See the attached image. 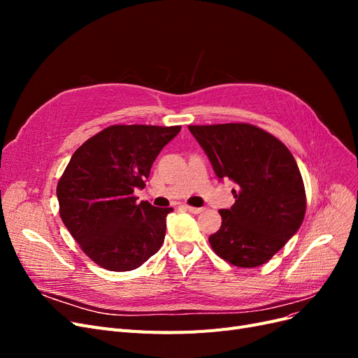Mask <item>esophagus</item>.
<instances>
[{"label": "esophagus", "instance_id": "esophagus-1", "mask_svg": "<svg viewBox=\"0 0 358 358\" xmlns=\"http://www.w3.org/2000/svg\"><path fill=\"white\" fill-rule=\"evenodd\" d=\"M183 209L185 210H188L189 213H201L204 209L203 208H192V206H188V204H185V206H182Z\"/></svg>", "mask_w": 358, "mask_h": 358}]
</instances>
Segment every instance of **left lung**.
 <instances>
[{
    "instance_id": "8db88e82",
    "label": "left lung",
    "mask_w": 358,
    "mask_h": 358,
    "mask_svg": "<svg viewBox=\"0 0 358 358\" xmlns=\"http://www.w3.org/2000/svg\"><path fill=\"white\" fill-rule=\"evenodd\" d=\"M215 175L231 179L234 204L221 209L209 237L216 255L237 267L267 263L305 218L306 192L297 162L275 136L251 124L189 125Z\"/></svg>"
}]
</instances>
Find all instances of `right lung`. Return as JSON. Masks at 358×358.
<instances>
[{"mask_svg": "<svg viewBox=\"0 0 358 358\" xmlns=\"http://www.w3.org/2000/svg\"><path fill=\"white\" fill-rule=\"evenodd\" d=\"M180 127L112 125L73 154L57 187L64 225L94 263L128 272L158 252L171 208L137 203L155 158Z\"/></svg>", "mask_w": 358, "mask_h": 358, "instance_id": "1", "label": "right lung"}]
</instances>
